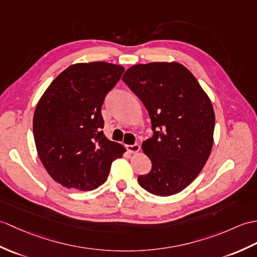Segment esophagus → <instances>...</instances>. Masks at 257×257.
Instances as JSON below:
<instances>
[{"instance_id": "esophagus-1", "label": "esophagus", "mask_w": 257, "mask_h": 257, "mask_svg": "<svg viewBox=\"0 0 257 257\" xmlns=\"http://www.w3.org/2000/svg\"><path fill=\"white\" fill-rule=\"evenodd\" d=\"M127 150L130 152V153H137L139 150H140V146L139 145H129V146H126Z\"/></svg>"}]
</instances>
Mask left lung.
Listing matches in <instances>:
<instances>
[{"label":"left lung","mask_w":257,"mask_h":257,"mask_svg":"<svg viewBox=\"0 0 257 257\" xmlns=\"http://www.w3.org/2000/svg\"><path fill=\"white\" fill-rule=\"evenodd\" d=\"M122 81L146 106L153 136L142 143L151 171L138 176L147 192L171 196L198 176L210 156L214 112L211 101L184 65L172 62L137 64Z\"/></svg>","instance_id":"8db88e82"}]
</instances>
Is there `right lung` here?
Instances as JSON below:
<instances>
[{
	"label": "right lung",
	"mask_w": 257,
	"mask_h": 257,
	"mask_svg": "<svg viewBox=\"0 0 257 257\" xmlns=\"http://www.w3.org/2000/svg\"><path fill=\"white\" fill-rule=\"evenodd\" d=\"M124 69L106 62L77 63L52 81L36 107L33 130L41 163L67 188L92 190L107 180L126 149L103 133L101 105Z\"/></svg>",
	"instance_id": "add662e5"
}]
</instances>
